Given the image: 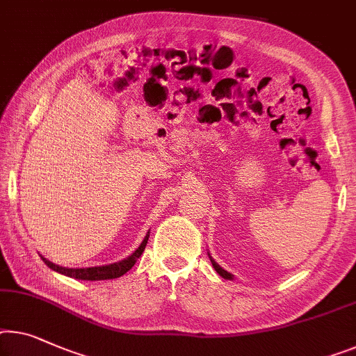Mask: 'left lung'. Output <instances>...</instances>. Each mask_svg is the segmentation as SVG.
<instances>
[{
    "mask_svg": "<svg viewBox=\"0 0 356 356\" xmlns=\"http://www.w3.org/2000/svg\"><path fill=\"white\" fill-rule=\"evenodd\" d=\"M209 259H211V264H212V267L216 268V272L219 273L222 278H225V280H232V278H233V277H232V273H229V272H227V270L222 268L220 265H217V262L214 261V259H212V257H209Z\"/></svg>",
    "mask_w": 356,
    "mask_h": 356,
    "instance_id": "8db88e82",
    "label": "left lung"
}]
</instances>
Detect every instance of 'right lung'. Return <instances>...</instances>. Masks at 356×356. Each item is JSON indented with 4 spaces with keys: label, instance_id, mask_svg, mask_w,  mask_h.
Returning a JSON list of instances; mask_svg holds the SVG:
<instances>
[{
    "label": "right lung",
    "instance_id": "right-lung-1",
    "mask_svg": "<svg viewBox=\"0 0 356 356\" xmlns=\"http://www.w3.org/2000/svg\"><path fill=\"white\" fill-rule=\"evenodd\" d=\"M148 241V233L144 238V241L140 243V246L136 249L134 252L131 254L129 257H126L124 261H120L116 264H110V265H102V267H89V268H65V267H59V265L52 264L47 261V259L41 257L42 262H44L47 267L54 270V272H59L62 275H67L70 278H76V280H86V281H100V280H113V278H120L121 275H124L127 270H131L134 267V264L137 262V259L142 256L144 249L147 246Z\"/></svg>",
    "mask_w": 356,
    "mask_h": 356
}]
</instances>
